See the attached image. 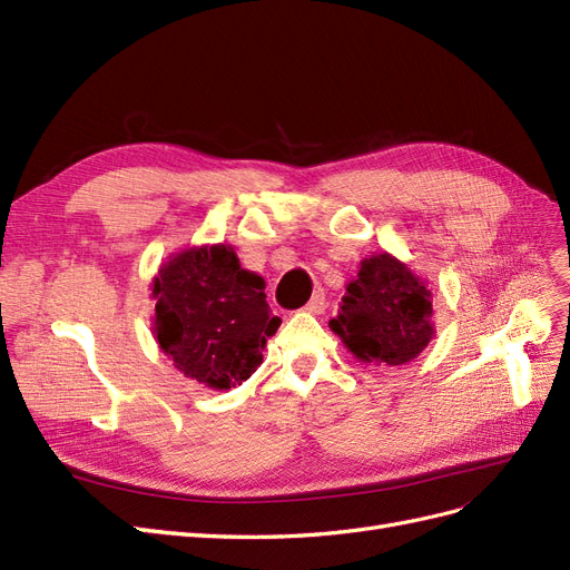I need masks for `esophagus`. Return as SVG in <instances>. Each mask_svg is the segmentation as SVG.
<instances>
[{"mask_svg": "<svg viewBox=\"0 0 570 570\" xmlns=\"http://www.w3.org/2000/svg\"><path fill=\"white\" fill-rule=\"evenodd\" d=\"M325 306H327L325 295H323V292H316V295L308 299V304L304 306V312H308V314H323Z\"/></svg>", "mask_w": 570, "mask_h": 570, "instance_id": "obj_1", "label": "esophagus"}]
</instances>
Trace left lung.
<instances>
[{"instance_id":"8db88e82","label":"left lung","mask_w":570,"mask_h":570,"mask_svg":"<svg viewBox=\"0 0 570 570\" xmlns=\"http://www.w3.org/2000/svg\"><path fill=\"white\" fill-rule=\"evenodd\" d=\"M331 331L366 364H409L435 335L433 295L400 258L373 254L347 285Z\"/></svg>"}]
</instances>
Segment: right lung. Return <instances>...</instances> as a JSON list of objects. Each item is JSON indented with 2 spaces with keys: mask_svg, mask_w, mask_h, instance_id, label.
Listing matches in <instances>:
<instances>
[{
  "mask_svg": "<svg viewBox=\"0 0 570 570\" xmlns=\"http://www.w3.org/2000/svg\"><path fill=\"white\" fill-rule=\"evenodd\" d=\"M262 275L245 271L228 245L170 256L151 283L154 335L193 381L230 390L256 371L266 340L281 327Z\"/></svg>",
  "mask_w": 570,
  "mask_h": 570,
  "instance_id": "add662e5",
  "label": "right lung"
}]
</instances>
